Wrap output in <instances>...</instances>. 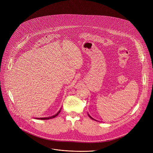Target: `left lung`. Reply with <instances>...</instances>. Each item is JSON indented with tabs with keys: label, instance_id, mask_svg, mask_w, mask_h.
Here are the masks:
<instances>
[{
	"label": "left lung",
	"instance_id": "obj_1",
	"mask_svg": "<svg viewBox=\"0 0 153 153\" xmlns=\"http://www.w3.org/2000/svg\"><path fill=\"white\" fill-rule=\"evenodd\" d=\"M88 115H89V117H90V118H91V119H92V120H94V118H92V117H91V116H90V115H89V114H88Z\"/></svg>",
	"mask_w": 153,
	"mask_h": 153
}]
</instances>
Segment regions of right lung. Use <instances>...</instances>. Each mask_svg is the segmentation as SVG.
<instances>
[{
    "mask_svg": "<svg viewBox=\"0 0 153 153\" xmlns=\"http://www.w3.org/2000/svg\"><path fill=\"white\" fill-rule=\"evenodd\" d=\"M61 110V108L60 109V110H59V111H58V112L57 114H55V115H53V116L49 117H44V118H36V119H40V120H48V119H51V118H54V117H57V116H58V115L60 113Z\"/></svg>",
    "mask_w": 153,
    "mask_h": 153,
    "instance_id": "obj_1",
    "label": "right lung"
}]
</instances>
